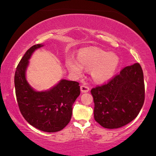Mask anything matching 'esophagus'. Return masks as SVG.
<instances>
[{
    "label": "esophagus",
    "instance_id": "esophagus-1",
    "mask_svg": "<svg viewBox=\"0 0 156 156\" xmlns=\"http://www.w3.org/2000/svg\"><path fill=\"white\" fill-rule=\"evenodd\" d=\"M80 89H81V91H82V93H87L89 91V87L87 86H84V85H82V86L80 87Z\"/></svg>",
    "mask_w": 156,
    "mask_h": 156
}]
</instances>
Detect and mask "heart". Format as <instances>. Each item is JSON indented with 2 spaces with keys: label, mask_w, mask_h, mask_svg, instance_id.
Masks as SVG:
<instances>
[{
  "label": "heart",
  "mask_w": 156,
  "mask_h": 156,
  "mask_svg": "<svg viewBox=\"0 0 156 156\" xmlns=\"http://www.w3.org/2000/svg\"><path fill=\"white\" fill-rule=\"evenodd\" d=\"M79 60L74 57L67 59V68L75 75L83 73L84 67L91 69V75L97 82L111 80L119 65V57L115 53H108L99 48L84 50L79 54Z\"/></svg>",
  "instance_id": "obj_1"
}]
</instances>
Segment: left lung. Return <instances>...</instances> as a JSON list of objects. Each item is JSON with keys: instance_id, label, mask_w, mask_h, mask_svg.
Segmentation results:
<instances>
[{"instance_id": "left-lung-1", "label": "left lung", "mask_w": 156, "mask_h": 156, "mask_svg": "<svg viewBox=\"0 0 156 156\" xmlns=\"http://www.w3.org/2000/svg\"><path fill=\"white\" fill-rule=\"evenodd\" d=\"M95 121L106 129H118L138 116L145 99L144 73L138 63L127 66L108 84L91 90Z\"/></svg>"}]
</instances>
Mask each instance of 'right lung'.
Masks as SVG:
<instances>
[{"label":"right lung","mask_w":156,"mask_h":156,"mask_svg":"<svg viewBox=\"0 0 156 156\" xmlns=\"http://www.w3.org/2000/svg\"><path fill=\"white\" fill-rule=\"evenodd\" d=\"M44 44H37L27 50L15 73V88L20 111L25 120L36 129L53 133L61 131L71 120L72 105L80 94L79 83L61 80L44 91H36L26 80L29 59L36 50Z\"/></svg>","instance_id":"right-lung-1"}]
</instances>
